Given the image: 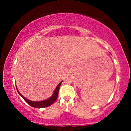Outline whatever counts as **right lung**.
I'll return each instance as SVG.
<instances>
[{
    "label": "right lung",
    "mask_w": 131,
    "mask_h": 131,
    "mask_svg": "<svg viewBox=\"0 0 131 131\" xmlns=\"http://www.w3.org/2000/svg\"><path fill=\"white\" fill-rule=\"evenodd\" d=\"M62 82L63 81H61V82H60L59 84L57 85V87L55 90V92H54L53 95H52L50 98L47 99V100H43V101H41V102L31 101V100H28V99L25 98V97H24L22 95L19 93V92L18 91L17 89H17V91H18V94L20 95L21 96L22 98L24 100H25V101H26L29 105H31V106H32V107H34V108H45V107H47V106H50L51 105L53 104L54 102L56 101V100L57 99V97H58V91H59L60 87V85Z\"/></svg>",
    "instance_id": "1"
}]
</instances>
